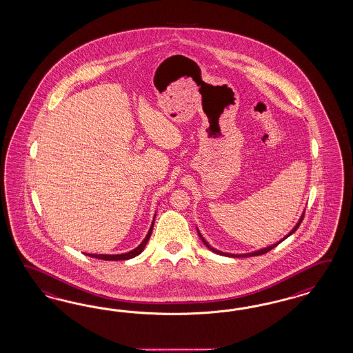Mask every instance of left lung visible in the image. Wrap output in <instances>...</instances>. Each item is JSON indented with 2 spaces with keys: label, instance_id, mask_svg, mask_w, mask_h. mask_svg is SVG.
I'll return each instance as SVG.
<instances>
[{
  "label": "left lung",
  "instance_id": "8db88e82",
  "mask_svg": "<svg viewBox=\"0 0 353 353\" xmlns=\"http://www.w3.org/2000/svg\"><path fill=\"white\" fill-rule=\"evenodd\" d=\"M303 217H304V214H301V217L299 219V221L296 223V225L292 228V230L290 232L289 234L285 235L281 241H278L277 243H274V245H270V246L264 247V248H261V250H257V251H252V252H248V254H228V252H223V251H219V250H216L214 247L211 246L205 239L203 238V235L201 234V232H199V229L196 228V232H198V235H199V238L202 239V242H203L204 245L207 248H210L212 252L214 254H219V255H223V256H229V257H250V256H259V255H263V254H267L268 251H270L272 248H274V247L278 246L282 241H285L288 236L292 234V233H295L296 232V229L299 228V225L301 224V221H303Z\"/></svg>",
  "mask_w": 353,
  "mask_h": 353
}]
</instances>
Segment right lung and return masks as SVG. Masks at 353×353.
<instances>
[{
	"instance_id": "add662e5",
	"label": "right lung",
	"mask_w": 353,
	"mask_h": 353,
	"mask_svg": "<svg viewBox=\"0 0 353 353\" xmlns=\"http://www.w3.org/2000/svg\"><path fill=\"white\" fill-rule=\"evenodd\" d=\"M155 216H157V214H154V220H155ZM154 220L151 223V226H150L149 232H148V234L145 236V239L134 250L125 252V254H117V255H105V254H85V255L90 257H96V259H102V260H110V261H112V260H128V259L139 256V254L143 251V248L148 245V242H149L150 236H151V233H152Z\"/></svg>"
}]
</instances>
